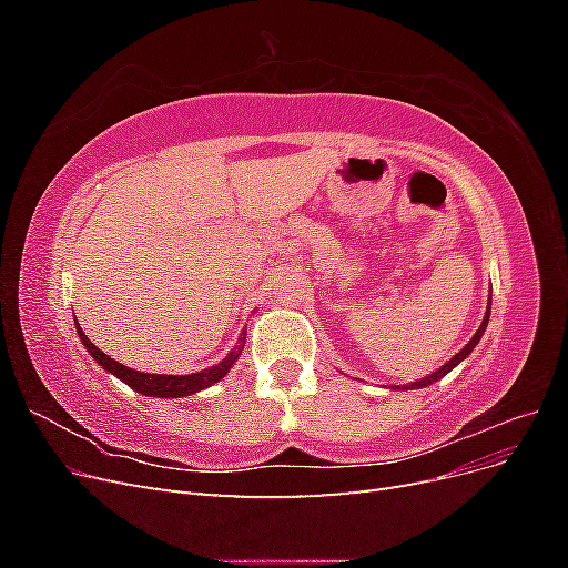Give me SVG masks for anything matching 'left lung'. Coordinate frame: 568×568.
<instances>
[{"label":"left lung","instance_id":"1","mask_svg":"<svg viewBox=\"0 0 568 568\" xmlns=\"http://www.w3.org/2000/svg\"><path fill=\"white\" fill-rule=\"evenodd\" d=\"M488 317H490V305H488V313H486V317H484V324H480V326H478V332H476V334L471 336V341L467 343V346H464V348H462V351H459V353H457V355H455L453 359H448V363H445V365H443V367H440L438 372H434V374H428V376H426V379H422V382H415V384H407V386H403V388H409V390H412V388H424V386H428V384H434V382L443 379V376H445V374H448V372H450L453 367H457V365L462 363V359H464V357H467V355H469V353H471V351L476 348V343L480 341V336H484V332H486V326H488Z\"/></svg>","mask_w":568,"mask_h":568}]
</instances>
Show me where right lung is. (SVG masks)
I'll return each mask as SVG.
<instances>
[{"label":"right lung","mask_w":568,"mask_h":568,"mask_svg":"<svg viewBox=\"0 0 568 568\" xmlns=\"http://www.w3.org/2000/svg\"><path fill=\"white\" fill-rule=\"evenodd\" d=\"M78 334L84 343V348H88L92 353V357L97 359V363L109 369L111 374H115L120 382H125L130 388H134L136 393L142 395H156V398H180V395H189V393H196V390H203L213 386L215 382H220L222 376H225L230 372V367L236 363L239 353H242L244 346L234 348L225 359H222L220 365L215 367H209L203 372H196V374H184V376H173V374H144V372H136V369H130L125 365H120L118 359H113L111 355L101 353L94 343L82 334L80 324H78Z\"/></svg>","instance_id":"obj_1"}]
</instances>
